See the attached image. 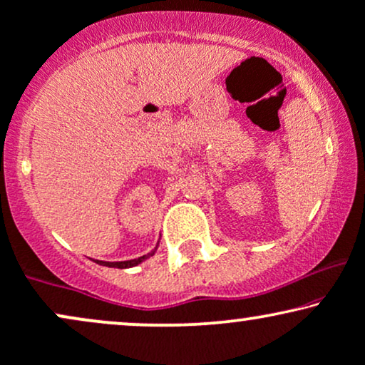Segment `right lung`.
<instances>
[{
  "label": "right lung",
  "mask_w": 365,
  "mask_h": 365,
  "mask_svg": "<svg viewBox=\"0 0 365 365\" xmlns=\"http://www.w3.org/2000/svg\"><path fill=\"white\" fill-rule=\"evenodd\" d=\"M155 251H156V247H155L153 251H151V252H148V255H145V256L138 257V259H129V261H118V262H109V261H98V259H96V262H98V264H101V266L119 267V269H124V267H133V266H138V264H140V262H143V261H145V259H148L150 256H153V255H155Z\"/></svg>",
  "instance_id": "add662e5"
}]
</instances>
